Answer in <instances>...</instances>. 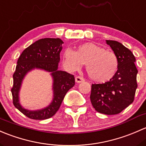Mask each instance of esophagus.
Masks as SVG:
<instances>
[{
  "label": "esophagus",
  "mask_w": 146,
  "mask_h": 146,
  "mask_svg": "<svg viewBox=\"0 0 146 146\" xmlns=\"http://www.w3.org/2000/svg\"><path fill=\"white\" fill-rule=\"evenodd\" d=\"M75 81H76V83H82V82H84V79L83 77H82V76H78L75 78Z\"/></svg>",
  "instance_id": "esophagus-1"
}]
</instances>
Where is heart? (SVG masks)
<instances>
[{
    "label": "heart",
    "instance_id": "obj_1",
    "mask_svg": "<svg viewBox=\"0 0 146 146\" xmlns=\"http://www.w3.org/2000/svg\"><path fill=\"white\" fill-rule=\"evenodd\" d=\"M62 58L64 64L71 71L79 70L86 64L88 76L100 83L110 80L119 66L115 52L93 43L79 45L76 51L67 48L63 52Z\"/></svg>",
    "mask_w": 146,
    "mask_h": 146
}]
</instances>
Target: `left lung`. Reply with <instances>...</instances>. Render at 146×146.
<instances>
[{
    "mask_svg": "<svg viewBox=\"0 0 146 146\" xmlns=\"http://www.w3.org/2000/svg\"><path fill=\"white\" fill-rule=\"evenodd\" d=\"M106 43L117 57L118 70L109 82L92 84L90 99L98 112L117 115L133 102L138 70L131 51L116 40H106Z\"/></svg>",
    "mask_w": 146,
    "mask_h": 146,
    "instance_id": "obj_1",
    "label": "left lung"
}]
</instances>
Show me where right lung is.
Instances as JSON below:
<instances>
[{"mask_svg":"<svg viewBox=\"0 0 146 146\" xmlns=\"http://www.w3.org/2000/svg\"><path fill=\"white\" fill-rule=\"evenodd\" d=\"M62 43L63 41L60 38H41L25 49L18 58L11 88L13 103L17 109L29 118L43 120L53 116L59 110L67 91L74 86V75L58 70ZM34 68L51 72L54 95V100L48 106L39 111H31L25 109L19 104V92L24 76Z\"/></svg>","mask_w":146,"mask_h":146,"instance_id":"right-lung-1","label":"right lung"}]
</instances>
